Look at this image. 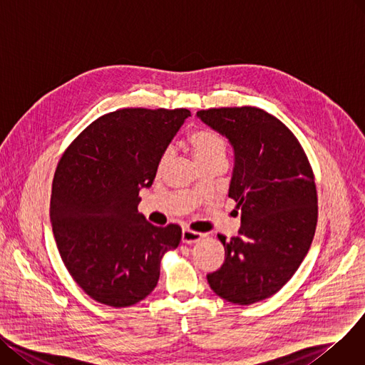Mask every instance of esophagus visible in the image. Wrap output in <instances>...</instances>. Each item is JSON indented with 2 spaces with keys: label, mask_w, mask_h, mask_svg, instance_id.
<instances>
[{
  "label": "esophagus",
  "mask_w": 365,
  "mask_h": 365,
  "mask_svg": "<svg viewBox=\"0 0 365 365\" xmlns=\"http://www.w3.org/2000/svg\"><path fill=\"white\" fill-rule=\"evenodd\" d=\"M205 237V234L202 232H196V231H191L188 228L182 230V243L191 245V243H196L199 240H202Z\"/></svg>",
  "instance_id": "34e87169"
}]
</instances>
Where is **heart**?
Listing matches in <instances>:
<instances>
[{
    "instance_id": "b5f03b06",
    "label": "heart",
    "mask_w": 365,
    "mask_h": 365,
    "mask_svg": "<svg viewBox=\"0 0 365 365\" xmlns=\"http://www.w3.org/2000/svg\"><path fill=\"white\" fill-rule=\"evenodd\" d=\"M187 141L191 147L192 155L196 156L200 165L215 159H225V153H227L225 140L218 133L209 130V128H196V130H192L188 134ZM169 158H170V152L166 150L159 159V169L165 168Z\"/></svg>"
}]
</instances>
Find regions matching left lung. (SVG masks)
<instances>
[{
    "label": "left lung",
    "instance_id": "left-lung-1",
    "mask_svg": "<svg viewBox=\"0 0 365 365\" xmlns=\"http://www.w3.org/2000/svg\"><path fill=\"white\" fill-rule=\"evenodd\" d=\"M197 118L234 150L228 197L242 210L237 237L227 240L225 261L207 274L225 301L250 305L280 290L307 256L317 227L314 174L289 128L258 107H221Z\"/></svg>",
    "mask_w": 365,
    "mask_h": 365
}]
</instances>
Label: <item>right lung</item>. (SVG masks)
<instances>
[{"label":"right lung","instance_id":"add662e5","mask_svg":"<svg viewBox=\"0 0 365 365\" xmlns=\"http://www.w3.org/2000/svg\"><path fill=\"white\" fill-rule=\"evenodd\" d=\"M191 116L187 109H120L73 140L53 180L50 218L61 261L94 301L131 307L153 292L160 261L181 227H156L138 212L159 159Z\"/></svg>","mask_w":365,"mask_h":365}]
</instances>
